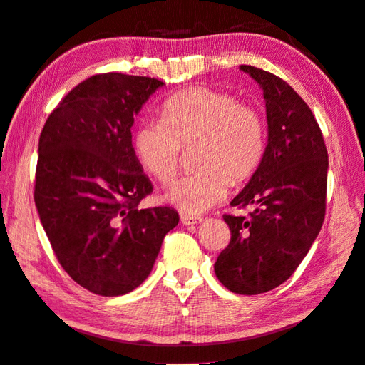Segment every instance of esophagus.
Here are the masks:
<instances>
[{
	"label": "esophagus",
	"instance_id": "1",
	"mask_svg": "<svg viewBox=\"0 0 365 365\" xmlns=\"http://www.w3.org/2000/svg\"><path fill=\"white\" fill-rule=\"evenodd\" d=\"M180 222L183 225H197L202 222L201 217H193V215H187V214H182L180 215Z\"/></svg>",
	"mask_w": 365,
	"mask_h": 365
}]
</instances>
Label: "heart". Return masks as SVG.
<instances>
[{"label":"heart","mask_w":365,"mask_h":365,"mask_svg":"<svg viewBox=\"0 0 365 365\" xmlns=\"http://www.w3.org/2000/svg\"><path fill=\"white\" fill-rule=\"evenodd\" d=\"M195 150L200 170L174 183L165 201L185 214H202L260 168L267 129L254 107L230 92L190 88L165 98L161 121H143L134 132V151L145 172L163 185L177 174L182 147Z\"/></svg>","instance_id":"b5f03b06"}]
</instances>
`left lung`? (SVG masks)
<instances>
[{
	"label": "left lung",
	"mask_w": 365,
	"mask_h": 365,
	"mask_svg": "<svg viewBox=\"0 0 365 365\" xmlns=\"http://www.w3.org/2000/svg\"><path fill=\"white\" fill-rule=\"evenodd\" d=\"M263 91L268 143L260 168L231 205H254L250 217L223 215L231 240L214 264L235 294L257 295L294 274L326 215L329 156L303 98L273 73L241 65Z\"/></svg>",
	"instance_id": "1"
}]
</instances>
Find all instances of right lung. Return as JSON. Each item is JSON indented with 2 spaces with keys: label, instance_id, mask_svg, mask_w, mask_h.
<instances>
[{
  "label": "right lung",
  "instance_id": "add662e5",
  "mask_svg": "<svg viewBox=\"0 0 365 365\" xmlns=\"http://www.w3.org/2000/svg\"><path fill=\"white\" fill-rule=\"evenodd\" d=\"M163 86L123 73L91 76L65 96L39 135V220L62 268L92 294L118 297L140 286L178 223L170 207H138L153 187L130 128Z\"/></svg>",
  "mask_w": 365,
  "mask_h": 365
}]
</instances>
